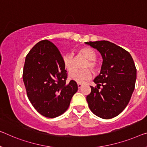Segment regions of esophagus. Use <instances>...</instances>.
I'll return each mask as SVG.
<instances>
[{
    "label": "esophagus",
    "mask_w": 147,
    "mask_h": 147,
    "mask_svg": "<svg viewBox=\"0 0 147 147\" xmlns=\"http://www.w3.org/2000/svg\"><path fill=\"white\" fill-rule=\"evenodd\" d=\"M78 87L79 89H80V88L82 87V84L81 83H78Z\"/></svg>",
    "instance_id": "obj_1"
}]
</instances>
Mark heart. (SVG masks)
<instances>
[{
    "label": "heart",
    "instance_id": "obj_1",
    "mask_svg": "<svg viewBox=\"0 0 147 147\" xmlns=\"http://www.w3.org/2000/svg\"><path fill=\"white\" fill-rule=\"evenodd\" d=\"M79 53L88 60L83 65V69H72L68 73V78L71 80L76 81L78 83H82L85 80L91 78V73L89 68L92 72H96L98 69V65L95 62L96 54L92 49L87 47H81L79 49ZM73 55L71 54H66L62 56V63L67 70H69L71 68Z\"/></svg>",
    "mask_w": 147,
    "mask_h": 147
}]
</instances>
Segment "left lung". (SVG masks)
Wrapping results in <instances>:
<instances>
[{
  "mask_svg": "<svg viewBox=\"0 0 147 147\" xmlns=\"http://www.w3.org/2000/svg\"><path fill=\"white\" fill-rule=\"evenodd\" d=\"M96 49L102 58L100 74L93 81L97 88L91 87L87 96L90 110L103 119L119 115L129 102L135 89L137 69L127 51L107 40L85 42ZM102 86L100 90V86Z\"/></svg>",
  "mask_w": 147,
  "mask_h": 147,
  "instance_id": "left-lung-1",
  "label": "left lung"
}]
</instances>
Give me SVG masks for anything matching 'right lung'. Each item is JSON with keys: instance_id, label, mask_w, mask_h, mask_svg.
Returning a JSON list of instances; mask_svg holds the SVG:
<instances>
[{"instance_id": "right-lung-1", "label": "right lung", "mask_w": 147, "mask_h": 147, "mask_svg": "<svg viewBox=\"0 0 147 147\" xmlns=\"http://www.w3.org/2000/svg\"><path fill=\"white\" fill-rule=\"evenodd\" d=\"M62 56L53 42H37L28 54L23 71L27 94L35 110L47 118L62 115L78 91L76 81L66 83Z\"/></svg>"}]
</instances>
